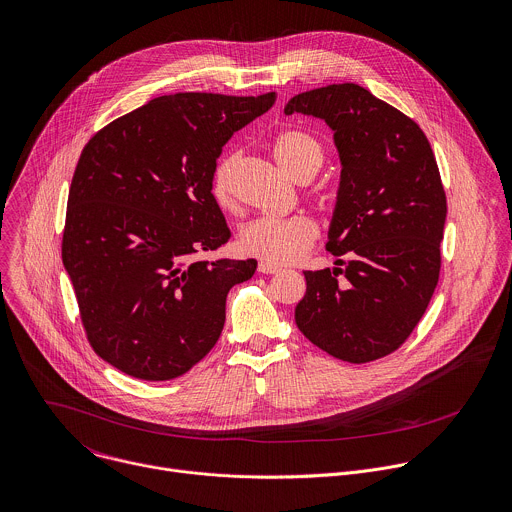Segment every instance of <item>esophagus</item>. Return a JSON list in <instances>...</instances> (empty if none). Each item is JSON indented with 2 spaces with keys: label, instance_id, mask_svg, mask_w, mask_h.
<instances>
[{
  "label": "esophagus",
  "instance_id": "34e87169",
  "mask_svg": "<svg viewBox=\"0 0 512 512\" xmlns=\"http://www.w3.org/2000/svg\"><path fill=\"white\" fill-rule=\"evenodd\" d=\"M259 273H263V275H277V273H281V269L275 267V265H271V263L261 261V263H259Z\"/></svg>",
  "mask_w": 512,
  "mask_h": 512
}]
</instances>
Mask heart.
Segmentation results:
<instances>
[{
	"instance_id": "obj_1",
	"label": "heart",
	"mask_w": 512,
	"mask_h": 512,
	"mask_svg": "<svg viewBox=\"0 0 512 512\" xmlns=\"http://www.w3.org/2000/svg\"><path fill=\"white\" fill-rule=\"evenodd\" d=\"M321 142L305 130H285L273 140V158L297 183H307L323 164ZM235 166L237 152L221 156L211 175V195L223 209L235 203ZM317 227L307 217L289 219H257L243 227L239 247L243 253L271 265H289L299 261L315 243Z\"/></svg>"
}]
</instances>
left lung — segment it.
<instances>
[{"label":"left lung","mask_w":512,"mask_h":512,"mask_svg":"<svg viewBox=\"0 0 512 512\" xmlns=\"http://www.w3.org/2000/svg\"><path fill=\"white\" fill-rule=\"evenodd\" d=\"M323 120L337 148L339 185L327 249L335 267L303 271L295 323L329 356L366 364L404 344L440 273L446 195L426 134L358 84L301 92L285 114Z\"/></svg>","instance_id":"left-lung-1"}]
</instances>
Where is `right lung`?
Masks as SVG:
<instances>
[{
	"instance_id": "obj_1",
	"label": "right lung",
	"mask_w": 512,
	"mask_h": 512,
	"mask_svg": "<svg viewBox=\"0 0 512 512\" xmlns=\"http://www.w3.org/2000/svg\"><path fill=\"white\" fill-rule=\"evenodd\" d=\"M275 102L181 92L150 100L84 146L62 241L94 352L146 382L187 374L217 344L255 259L199 261L231 237L211 195L223 146Z\"/></svg>"
}]
</instances>
